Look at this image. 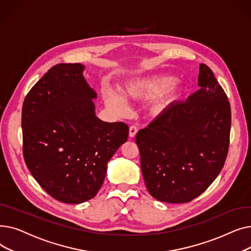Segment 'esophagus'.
Segmentation results:
<instances>
[{
    "label": "esophagus",
    "mask_w": 251,
    "mask_h": 251,
    "mask_svg": "<svg viewBox=\"0 0 251 251\" xmlns=\"http://www.w3.org/2000/svg\"><path fill=\"white\" fill-rule=\"evenodd\" d=\"M136 133H137V127L136 126H131L129 128V136L132 138L136 135Z\"/></svg>",
    "instance_id": "obj_1"
}]
</instances>
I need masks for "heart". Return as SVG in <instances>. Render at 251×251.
Here are the masks:
<instances>
[{"label": "heart", "mask_w": 251, "mask_h": 251, "mask_svg": "<svg viewBox=\"0 0 251 251\" xmlns=\"http://www.w3.org/2000/svg\"><path fill=\"white\" fill-rule=\"evenodd\" d=\"M176 91V83L172 76H152L138 78L127 82L121 89L122 97L113 91H107L103 100L107 107L116 113L127 111L128 105L125 100L132 101L149 100L159 96L151 102V111L153 114H161L172 101Z\"/></svg>", "instance_id": "heart-1"}]
</instances>
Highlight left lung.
Listing matches in <instances>:
<instances>
[{
	"instance_id": "left-lung-1",
	"label": "left lung",
	"mask_w": 251,
	"mask_h": 251,
	"mask_svg": "<svg viewBox=\"0 0 251 251\" xmlns=\"http://www.w3.org/2000/svg\"><path fill=\"white\" fill-rule=\"evenodd\" d=\"M201 89L176 101L140 129L135 141L144 182L155 200L185 203L201 195L222 171L228 154L231 107L205 64Z\"/></svg>"
}]
</instances>
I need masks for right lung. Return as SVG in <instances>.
<instances>
[{
	"label": "right lung",
	"mask_w": 251,
	"mask_h": 251,
	"mask_svg": "<svg viewBox=\"0 0 251 251\" xmlns=\"http://www.w3.org/2000/svg\"><path fill=\"white\" fill-rule=\"evenodd\" d=\"M82 64L51 67L26 96L22 107L23 155L31 175L51 197L77 204L94 199L107 165L127 141L123 122L96 116V91Z\"/></svg>",
	"instance_id": "obj_1"
}]
</instances>
